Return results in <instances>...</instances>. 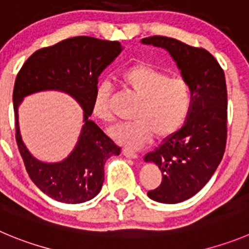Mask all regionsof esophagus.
<instances>
[{
  "label": "esophagus",
  "mask_w": 249,
  "mask_h": 249,
  "mask_svg": "<svg viewBox=\"0 0 249 249\" xmlns=\"http://www.w3.org/2000/svg\"><path fill=\"white\" fill-rule=\"evenodd\" d=\"M123 155H124L125 157H127V159H132V160L138 159L136 152H134V151L130 150V148H123Z\"/></svg>",
  "instance_id": "34e87169"
}]
</instances>
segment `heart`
Returning a JSON list of instances; mask_svg holds the SVG:
<instances>
[{
  "label": "heart",
  "instance_id": "obj_1",
  "mask_svg": "<svg viewBox=\"0 0 249 249\" xmlns=\"http://www.w3.org/2000/svg\"><path fill=\"white\" fill-rule=\"evenodd\" d=\"M123 85L140 98L132 113L131 123H122L109 130L111 138L123 146L139 148L152 140L174 135L187 122L192 108V90L180 77L146 62H139L122 72ZM111 88L109 83L96 86L92 101L94 117L103 122L111 119Z\"/></svg>",
  "mask_w": 249,
  "mask_h": 249
}]
</instances>
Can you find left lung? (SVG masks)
Here are the masks:
<instances>
[{"label":"left lung","mask_w":249,"mask_h":249,"mask_svg":"<svg viewBox=\"0 0 249 249\" xmlns=\"http://www.w3.org/2000/svg\"><path fill=\"white\" fill-rule=\"evenodd\" d=\"M141 43L168 51L192 90L187 122L143 159L162 172L161 184L147 193L148 198L163 204L182 203L201 190L224 157L227 138L225 73L205 49L161 36L143 38Z\"/></svg>","instance_id":"8db88e82"}]
</instances>
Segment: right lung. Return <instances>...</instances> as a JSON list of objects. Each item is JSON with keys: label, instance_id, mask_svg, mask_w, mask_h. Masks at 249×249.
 Wrapping results in <instances>:
<instances>
[{"label": "right lung", "instance_id": "obj_1", "mask_svg": "<svg viewBox=\"0 0 249 249\" xmlns=\"http://www.w3.org/2000/svg\"><path fill=\"white\" fill-rule=\"evenodd\" d=\"M119 41L75 36L36 51L18 72L13 89L16 140L25 169L34 184L50 198L66 204L90 200L101 192L104 164L118 156V147L89 119L98 77L123 51ZM44 90L69 94L84 110V125L74 150L60 162H43L21 140L18 108L27 95Z\"/></svg>", "mask_w": 249, "mask_h": 249}]
</instances>
